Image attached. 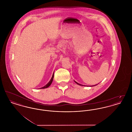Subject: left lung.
I'll return each mask as SVG.
<instances>
[{"label": "left lung", "instance_id": "1", "mask_svg": "<svg viewBox=\"0 0 132 132\" xmlns=\"http://www.w3.org/2000/svg\"><path fill=\"white\" fill-rule=\"evenodd\" d=\"M75 82L76 83H77L78 85H80V86H84V85H81V84H79V83H78L77 82H75ZM95 86H96V85H95ZM93 86H92V87H93Z\"/></svg>", "mask_w": 132, "mask_h": 132}]
</instances>
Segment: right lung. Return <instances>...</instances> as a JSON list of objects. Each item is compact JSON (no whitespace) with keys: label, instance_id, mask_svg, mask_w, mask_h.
I'll list each match as a JSON object with an SVG mask.
<instances>
[{"label":"right lung","instance_id":"1","mask_svg":"<svg viewBox=\"0 0 132 132\" xmlns=\"http://www.w3.org/2000/svg\"><path fill=\"white\" fill-rule=\"evenodd\" d=\"M53 77H54V74H53V75H52V78H51V80H50V81L47 84V85H46L45 86H44V87H43V88H48V87H50V85L51 84V83H52V81H53Z\"/></svg>","mask_w":132,"mask_h":132}]
</instances>
